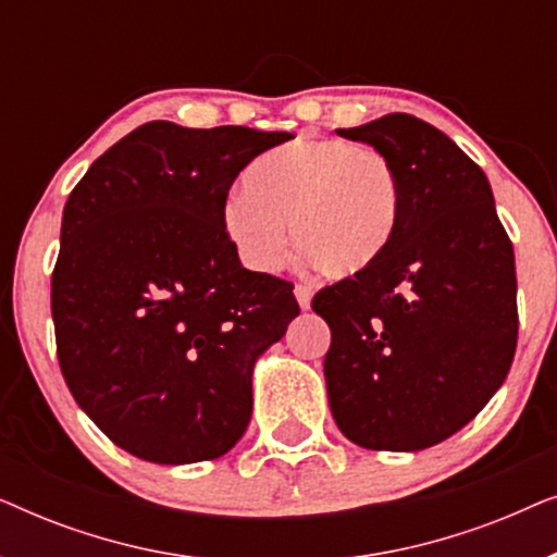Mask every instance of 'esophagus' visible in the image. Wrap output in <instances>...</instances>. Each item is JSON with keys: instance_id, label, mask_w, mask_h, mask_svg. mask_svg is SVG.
I'll use <instances>...</instances> for the list:
<instances>
[{"instance_id": "1", "label": "esophagus", "mask_w": 557, "mask_h": 557, "mask_svg": "<svg viewBox=\"0 0 557 557\" xmlns=\"http://www.w3.org/2000/svg\"><path fill=\"white\" fill-rule=\"evenodd\" d=\"M294 294H296V301H299L301 309L311 307V296H314V288H311L309 284H296Z\"/></svg>"}]
</instances>
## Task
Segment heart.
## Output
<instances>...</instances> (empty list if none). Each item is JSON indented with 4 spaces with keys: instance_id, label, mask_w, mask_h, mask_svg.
Returning a JSON list of instances; mask_svg holds the SVG:
<instances>
[{
    "instance_id": "heart-1",
    "label": "heart",
    "mask_w": 557,
    "mask_h": 557,
    "mask_svg": "<svg viewBox=\"0 0 557 557\" xmlns=\"http://www.w3.org/2000/svg\"><path fill=\"white\" fill-rule=\"evenodd\" d=\"M243 189L227 197L220 225L250 271L281 269L286 223L304 261L332 278L372 271L398 238L400 177L385 154L362 144L299 136L253 159Z\"/></svg>"
}]
</instances>
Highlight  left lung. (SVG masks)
<instances>
[{"label":"left lung","instance_id":"obj_1","mask_svg":"<svg viewBox=\"0 0 557 557\" xmlns=\"http://www.w3.org/2000/svg\"><path fill=\"white\" fill-rule=\"evenodd\" d=\"M339 136L395 166L403 220L375 269L322 288L339 431L372 451H421L461 431L505 383L517 347L512 240L482 166L436 126L387 113Z\"/></svg>","mask_w":557,"mask_h":557}]
</instances>
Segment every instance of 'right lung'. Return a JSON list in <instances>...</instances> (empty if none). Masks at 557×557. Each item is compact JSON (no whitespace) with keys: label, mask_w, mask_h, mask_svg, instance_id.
Here are the masks:
<instances>
[{"label":"right lung","mask_w":557,"mask_h":557,"mask_svg":"<svg viewBox=\"0 0 557 557\" xmlns=\"http://www.w3.org/2000/svg\"><path fill=\"white\" fill-rule=\"evenodd\" d=\"M288 139L149 121L67 197L50 294L60 370L144 461L218 459L248 429L253 364L299 304L292 281L243 269L220 212L243 166Z\"/></svg>","instance_id":"obj_1"}]
</instances>
